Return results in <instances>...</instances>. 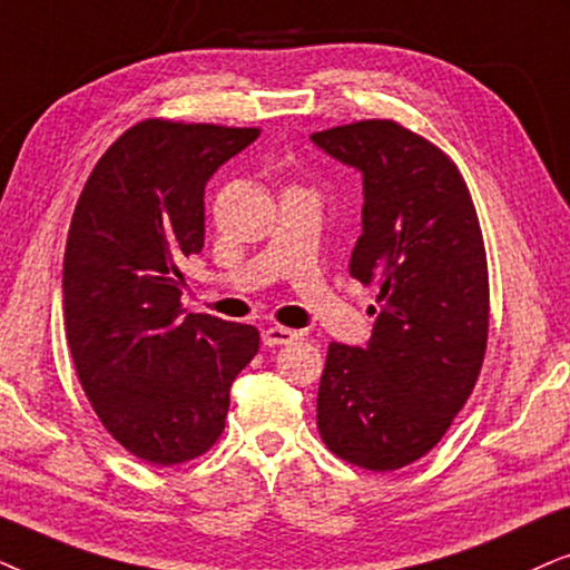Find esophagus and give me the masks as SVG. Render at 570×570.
Segmentation results:
<instances>
[{
  "mask_svg": "<svg viewBox=\"0 0 570 570\" xmlns=\"http://www.w3.org/2000/svg\"><path fill=\"white\" fill-rule=\"evenodd\" d=\"M299 336H302V333H297V331L273 325V328L263 331V344L265 346H284V344H292V341H297Z\"/></svg>",
  "mask_w": 570,
  "mask_h": 570,
  "instance_id": "esophagus-1",
  "label": "esophagus"
}]
</instances>
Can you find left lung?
<instances>
[{
	"label": "left lung",
	"instance_id": "1",
	"mask_svg": "<svg viewBox=\"0 0 570 570\" xmlns=\"http://www.w3.org/2000/svg\"><path fill=\"white\" fill-rule=\"evenodd\" d=\"M313 142L362 171L348 273L377 289L370 344L328 346L317 430L346 464L393 472L435 449L480 377L490 331L480 218L453 158L396 119L331 127Z\"/></svg>",
	"mask_w": 570,
	"mask_h": 570
}]
</instances>
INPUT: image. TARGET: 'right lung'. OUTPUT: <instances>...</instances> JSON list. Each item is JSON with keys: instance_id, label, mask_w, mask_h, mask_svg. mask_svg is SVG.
<instances>
[{"instance_id": "add662e5", "label": "right lung", "mask_w": 570, "mask_h": 570, "mask_svg": "<svg viewBox=\"0 0 570 570\" xmlns=\"http://www.w3.org/2000/svg\"><path fill=\"white\" fill-rule=\"evenodd\" d=\"M261 130L142 119L106 148L65 247V336L106 432L154 466L222 438L229 389L261 346L253 325L181 309V265L206 242V181Z\"/></svg>"}]
</instances>
